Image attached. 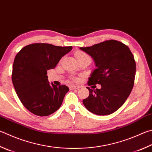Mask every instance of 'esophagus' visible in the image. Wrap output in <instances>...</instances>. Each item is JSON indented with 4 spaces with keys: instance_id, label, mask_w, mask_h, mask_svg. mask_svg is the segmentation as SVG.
<instances>
[{
    "instance_id": "34e87169",
    "label": "esophagus",
    "mask_w": 152,
    "mask_h": 152,
    "mask_svg": "<svg viewBox=\"0 0 152 152\" xmlns=\"http://www.w3.org/2000/svg\"><path fill=\"white\" fill-rule=\"evenodd\" d=\"M80 88V86H71L70 87V89L73 90H78Z\"/></svg>"
}]
</instances>
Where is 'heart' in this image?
<instances>
[{
	"mask_svg": "<svg viewBox=\"0 0 152 152\" xmlns=\"http://www.w3.org/2000/svg\"><path fill=\"white\" fill-rule=\"evenodd\" d=\"M76 58L78 59V61L79 60H81L84 59V58H90L89 55L86 53V52H82V51L77 52L76 53Z\"/></svg>",
	"mask_w": 152,
	"mask_h": 152,
	"instance_id": "1",
	"label": "heart"
}]
</instances>
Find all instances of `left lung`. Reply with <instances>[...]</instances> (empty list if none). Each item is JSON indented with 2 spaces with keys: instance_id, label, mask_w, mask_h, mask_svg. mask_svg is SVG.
Here are the masks:
<instances>
[{
  "instance_id": "left-lung-1",
  "label": "left lung",
  "mask_w": 152,
  "mask_h": 152,
  "mask_svg": "<svg viewBox=\"0 0 152 152\" xmlns=\"http://www.w3.org/2000/svg\"><path fill=\"white\" fill-rule=\"evenodd\" d=\"M80 49L93 58L97 66L88 78V85H101L100 89L87 87L90 94L82 101L84 106L96 115L111 114L124 104L134 87V55L128 46L115 40Z\"/></svg>"
}]
</instances>
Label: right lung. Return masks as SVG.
I'll list each match as a JSON object with an SVG mask.
<instances>
[{"label":"right lung","instance_id":"add662e5","mask_svg":"<svg viewBox=\"0 0 152 152\" xmlns=\"http://www.w3.org/2000/svg\"><path fill=\"white\" fill-rule=\"evenodd\" d=\"M72 46L34 43L24 46L14 60L12 81L18 98L32 114L47 116L62 105L68 88L48 82L47 70L53 69Z\"/></svg>","mask_w":152,"mask_h":152}]
</instances>
